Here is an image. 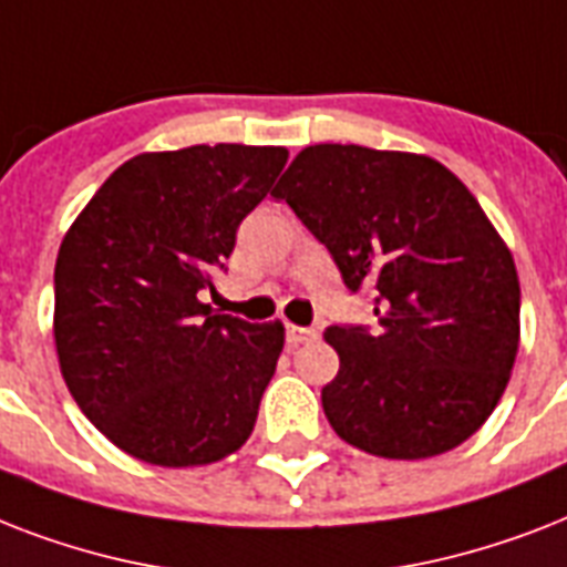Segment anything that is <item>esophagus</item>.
<instances>
[{"instance_id":"34e87169","label":"esophagus","mask_w":567,"mask_h":567,"mask_svg":"<svg viewBox=\"0 0 567 567\" xmlns=\"http://www.w3.org/2000/svg\"><path fill=\"white\" fill-rule=\"evenodd\" d=\"M311 338H315V329L293 327V323H288V327H285V341H288L291 347L306 344V341H311Z\"/></svg>"}]
</instances>
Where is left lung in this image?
I'll return each instance as SVG.
<instances>
[{
  "label": "left lung",
  "mask_w": 567,
  "mask_h": 567,
  "mask_svg": "<svg viewBox=\"0 0 567 567\" xmlns=\"http://www.w3.org/2000/svg\"><path fill=\"white\" fill-rule=\"evenodd\" d=\"M332 252L377 327H329L332 430L382 458L458 447L501 403L520 341V285L476 196L430 155L306 146L274 190Z\"/></svg>",
  "instance_id": "8db88e82"
}]
</instances>
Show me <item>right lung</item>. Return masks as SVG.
<instances>
[{"label": "right lung", "instance_id": "add662e5", "mask_svg": "<svg viewBox=\"0 0 567 567\" xmlns=\"http://www.w3.org/2000/svg\"><path fill=\"white\" fill-rule=\"evenodd\" d=\"M285 146H185L111 173L55 261V350L87 421L162 467L220 462L249 439L285 327L199 300Z\"/></svg>", "mask_w": 567, "mask_h": 567}]
</instances>
